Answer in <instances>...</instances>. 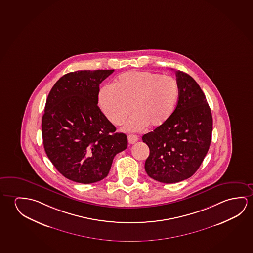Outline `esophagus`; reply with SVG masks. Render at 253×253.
<instances>
[{"label": "esophagus", "instance_id": "obj_1", "mask_svg": "<svg viewBox=\"0 0 253 253\" xmlns=\"http://www.w3.org/2000/svg\"><path fill=\"white\" fill-rule=\"evenodd\" d=\"M138 141V137L136 135H128V142L130 144H135Z\"/></svg>", "mask_w": 253, "mask_h": 253}]
</instances>
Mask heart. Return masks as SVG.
Listing matches in <instances>:
<instances>
[{
	"mask_svg": "<svg viewBox=\"0 0 253 253\" xmlns=\"http://www.w3.org/2000/svg\"><path fill=\"white\" fill-rule=\"evenodd\" d=\"M179 85L174 79L152 72L130 71L120 76L112 86L99 93V105L113 125H121L128 114H134L125 125L127 131H139L150 125H165L174 112L179 99Z\"/></svg>",
	"mask_w": 253,
	"mask_h": 253,
	"instance_id": "b5f03b06",
	"label": "heart"
}]
</instances>
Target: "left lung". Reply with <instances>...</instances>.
<instances>
[{"label":"left lung","mask_w":253,"mask_h":253,"mask_svg":"<svg viewBox=\"0 0 253 253\" xmlns=\"http://www.w3.org/2000/svg\"><path fill=\"white\" fill-rule=\"evenodd\" d=\"M179 94L171 118L142 137L150 149L149 177L162 183L190 178L210 149L213 119L205 94L190 75L176 71Z\"/></svg>","instance_id":"obj_1"}]
</instances>
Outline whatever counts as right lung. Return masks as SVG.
Returning <instances> with one entry per match:
<instances>
[{
	"instance_id": "right-lung-1",
	"label": "right lung",
	"mask_w": 253,
	"mask_h": 253,
	"mask_svg": "<svg viewBox=\"0 0 253 253\" xmlns=\"http://www.w3.org/2000/svg\"><path fill=\"white\" fill-rule=\"evenodd\" d=\"M114 70L66 74L52 86L42 118L43 147L66 179L90 184L106 178L128 145L98 107L99 85Z\"/></svg>"
}]
</instances>
